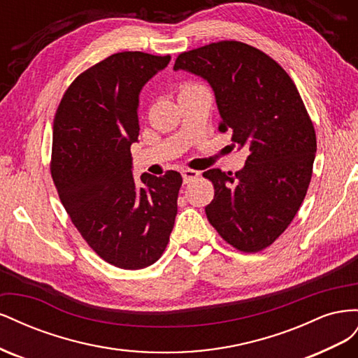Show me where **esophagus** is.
Listing matches in <instances>:
<instances>
[{
	"label": "esophagus",
	"instance_id": "1",
	"mask_svg": "<svg viewBox=\"0 0 358 358\" xmlns=\"http://www.w3.org/2000/svg\"><path fill=\"white\" fill-rule=\"evenodd\" d=\"M200 176V173L197 170H191V169H187L182 171V178H183V183H189L191 180L197 179Z\"/></svg>",
	"mask_w": 358,
	"mask_h": 358
}]
</instances>
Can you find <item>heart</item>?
Instances as JSON below:
<instances>
[{
	"label": "heart",
	"mask_w": 358,
	"mask_h": 358,
	"mask_svg": "<svg viewBox=\"0 0 358 358\" xmlns=\"http://www.w3.org/2000/svg\"><path fill=\"white\" fill-rule=\"evenodd\" d=\"M189 86H191V85H189Z\"/></svg>",
	"instance_id": "1"
}]
</instances>
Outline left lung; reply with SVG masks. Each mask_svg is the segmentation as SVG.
<instances>
[{
	"label": "left lung",
	"mask_w": 358,
	"mask_h": 358,
	"mask_svg": "<svg viewBox=\"0 0 358 358\" xmlns=\"http://www.w3.org/2000/svg\"><path fill=\"white\" fill-rule=\"evenodd\" d=\"M173 69L209 82L220 131H231V142L249 150L234 175L203 173L215 188L208 220L233 248L263 251L287 230L312 178L317 136L296 85L264 52L233 40L183 52Z\"/></svg>",
	"instance_id": "obj_1"
}]
</instances>
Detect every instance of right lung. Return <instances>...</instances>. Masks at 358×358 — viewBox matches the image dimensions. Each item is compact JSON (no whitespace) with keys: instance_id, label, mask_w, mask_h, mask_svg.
<instances>
[{"instance_id":"obj_1","label":"right lung","mask_w":358,"mask_h":358,"mask_svg":"<svg viewBox=\"0 0 358 358\" xmlns=\"http://www.w3.org/2000/svg\"><path fill=\"white\" fill-rule=\"evenodd\" d=\"M170 55L119 52L79 74L53 119L50 173L71 222L96 255L137 270L164 252L182 176L133 178L138 94Z\"/></svg>"}]
</instances>
